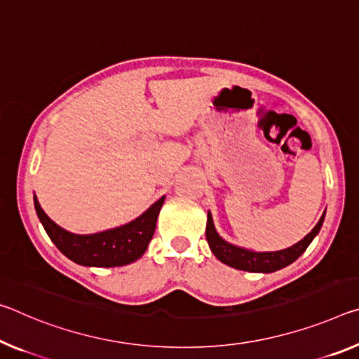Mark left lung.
Masks as SVG:
<instances>
[{"label": "left lung", "mask_w": 359, "mask_h": 359, "mask_svg": "<svg viewBox=\"0 0 359 359\" xmlns=\"http://www.w3.org/2000/svg\"><path fill=\"white\" fill-rule=\"evenodd\" d=\"M324 214L321 215L320 222L315 225V229H313L309 235L304 238V240H300L297 244H294L291 248L283 249V251L255 252V251H249V249L235 246V244L226 243L224 238H220L219 233L215 231L212 215H210V212H208L206 240L209 243L210 251H212V254L222 262V264L233 266V269L236 270L252 271V273H271L291 265L294 260H297L300 255L305 252V249L310 246L313 238H315L321 230V225L324 222Z\"/></svg>", "instance_id": "obj_1"}]
</instances>
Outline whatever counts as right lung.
<instances>
[{"instance_id": "add662e5", "label": "right lung", "mask_w": 359, "mask_h": 359, "mask_svg": "<svg viewBox=\"0 0 359 359\" xmlns=\"http://www.w3.org/2000/svg\"><path fill=\"white\" fill-rule=\"evenodd\" d=\"M33 201L38 219L41 220L50 241L68 259L86 266H123L140 259L149 248L164 196L129 224L94 235H75L64 230L48 217L39 206L36 196Z\"/></svg>"}]
</instances>
